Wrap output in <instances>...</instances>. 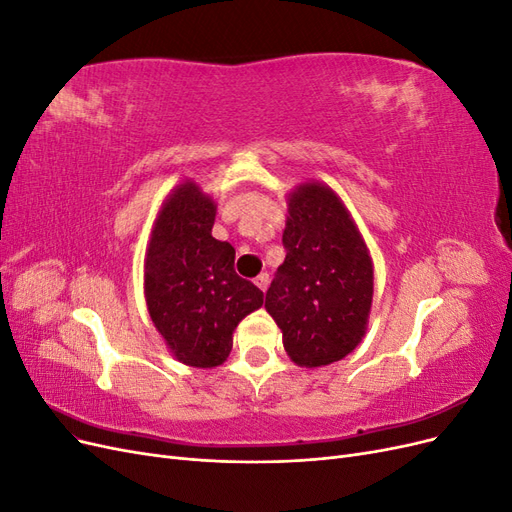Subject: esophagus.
Instances as JSON below:
<instances>
[{
  "instance_id": "1",
  "label": "esophagus",
  "mask_w": 512,
  "mask_h": 512,
  "mask_svg": "<svg viewBox=\"0 0 512 512\" xmlns=\"http://www.w3.org/2000/svg\"><path fill=\"white\" fill-rule=\"evenodd\" d=\"M254 284H256L262 292H265V290L269 288V273H260V275L256 277V280H254Z\"/></svg>"
}]
</instances>
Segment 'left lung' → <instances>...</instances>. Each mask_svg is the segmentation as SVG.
Wrapping results in <instances>:
<instances>
[{"mask_svg": "<svg viewBox=\"0 0 512 512\" xmlns=\"http://www.w3.org/2000/svg\"><path fill=\"white\" fill-rule=\"evenodd\" d=\"M286 258L265 307L301 367L344 359L367 331L374 262L350 211L329 185L307 181L288 196Z\"/></svg>", "mask_w": 512, "mask_h": 512, "instance_id": "left-lung-1", "label": "left lung"}]
</instances>
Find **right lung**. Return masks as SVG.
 <instances>
[{"label": "right lung", "mask_w": 512, "mask_h": 512, "mask_svg": "<svg viewBox=\"0 0 512 512\" xmlns=\"http://www.w3.org/2000/svg\"><path fill=\"white\" fill-rule=\"evenodd\" d=\"M213 222V198L185 181L162 203L145 256L153 327L177 361L200 369L228 359L237 324L265 299L235 273V247L211 235Z\"/></svg>", "instance_id": "1"}]
</instances>
